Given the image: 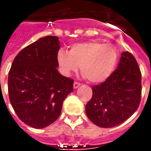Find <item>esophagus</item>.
Returning a JSON list of instances; mask_svg holds the SVG:
<instances>
[{
	"instance_id": "1",
	"label": "esophagus",
	"mask_w": 151,
	"mask_h": 151,
	"mask_svg": "<svg viewBox=\"0 0 151 151\" xmlns=\"http://www.w3.org/2000/svg\"><path fill=\"white\" fill-rule=\"evenodd\" d=\"M80 86H81V84H80V83L75 82H74V83H73V88H74V89L78 88Z\"/></svg>"
}]
</instances>
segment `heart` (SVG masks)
Instances as JSON below:
<instances>
[{
    "label": "heart",
    "mask_w": 151,
    "mask_h": 151,
    "mask_svg": "<svg viewBox=\"0 0 151 151\" xmlns=\"http://www.w3.org/2000/svg\"><path fill=\"white\" fill-rule=\"evenodd\" d=\"M118 61V52L111 44L99 41H86L70 47L69 53L60 50L57 62L66 76L78 70L92 83L105 82L112 74Z\"/></svg>",
    "instance_id": "heart-1"
}]
</instances>
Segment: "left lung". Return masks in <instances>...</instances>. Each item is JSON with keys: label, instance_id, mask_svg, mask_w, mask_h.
Returning <instances> with one entry per match:
<instances>
[{"label": "left lung", "instance_id": "left-lung-1", "mask_svg": "<svg viewBox=\"0 0 151 151\" xmlns=\"http://www.w3.org/2000/svg\"><path fill=\"white\" fill-rule=\"evenodd\" d=\"M142 74L134 56L121 53L117 69L105 82L92 87L91 99L86 105V116L101 128H112L128 120L138 108Z\"/></svg>", "mask_w": 151, "mask_h": 151}]
</instances>
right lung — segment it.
I'll return each instance as SVG.
<instances>
[{"label": "right lung", "instance_id": "obj_1", "mask_svg": "<svg viewBox=\"0 0 151 151\" xmlns=\"http://www.w3.org/2000/svg\"><path fill=\"white\" fill-rule=\"evenodd\" d=\"M57 36L40 38L16 56L9 72V101L19 119L35 129L56 121L73 80L58 70Z\"/></svg>", "mask_w": 151, "mask_h": 151}]
</instances>
